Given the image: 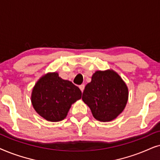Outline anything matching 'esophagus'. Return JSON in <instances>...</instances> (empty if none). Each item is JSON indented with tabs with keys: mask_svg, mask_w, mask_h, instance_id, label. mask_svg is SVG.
Listing matches in <instances>:
<instances>
[{
	"mask_svg": "<svg viewBox=\"0 0 160 160\" xmlns=\"http://www.w3.org/2000/svg\"><path fill=\"white\" fill-rule=\"evenodd\" d=\"M79 88H80V90H81V91L82 92H83V91H84V88H85V85H80V86H79Z\"/></svg>",
	"mask_w": 160,
	"mask_h": 160,
	"instance_id": "esophagus-1",
	"label": "esophagus"
}]
</instances>
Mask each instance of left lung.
<instances>
[{"label": "left lung", "instance_id": "obj_1", "mask_svg": "<svg viewBox=\"0 0 160 160\" xmlns=\"http://www.w3.org/2000/svg\"><path fill=\"white\" fill-rule=\"evenodd\" d=\"M128 88L112 69L97 71L85 87L82 99L93 116L99 121H110L121 114L128 100Z\"/></svg>", "mask_w": 160, "mask_h": 160}]
</instances>
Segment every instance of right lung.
Wrapping results in <instances>:
<instances>
[{
  "instance_id": "1",
  "label": "right lung",
  "mask_w": 160,
  "mask_h": 160,
  "mask_svg": "<svg viewBox=\"0 0 160 160\" xmlns=\"http://www.w3.org/2000/svg\"><path fill=\"white\" fill-rule=\"evenodd\" d=\"M80 88L63 80L57 72L44 74L34 86L31 102L34 110L47 121L57 122L67 116L72 105L81 98Z\"/></svg>"
}]
</instances>
